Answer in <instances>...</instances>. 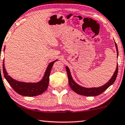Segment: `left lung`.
Returning <instances> with one entry per match:
<instances>
[{
  "label": "left lung",
  "instance_id": "left-lung-1",
  "mask_svg": "<svg viewBox=\"0 0 125 125\" xmlns=\"http://www.w3.org/2000/svg\"><path fill=\"white\" fill-rule=\"evenodd\" d=\"M115 48H116L117 57H118V48H117V44L115 42ZM116 67V69H115L113 76H112L111 78L110 79V80L108 81L106 83L103 85L102 86L99 87L86 88L84 87L80 86V85L78 84L77 83L73 80V78L72 77L71 73H70L69 68L67 66H66V70L67 72V74H68V77L69 84L70 88H71L75 93L79 94V95L87 96H97L103 93L104 91H105L110 86L113 84V83L115 82L117 76V74H118V64H117Z\"/></svg>",
  "mask_w": 125,
  "mask_h": 125
}]
</instances>
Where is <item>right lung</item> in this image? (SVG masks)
Listing matches in <instances>:
<instances>
[{
	"mask_svg": "<svg viewBox=\"0 0 125 125\" xmlns=\"http://www.w3.org/2000/svg\"><path fill=\"white\" fill-rule=\"evenodd\" d=\"M4 49L5 50V47ZM57 60L52 61L48 64L42 79L39 82L35 83L20 82L12 78L8 74L5 70L4 60L3 63V71L5 79L16 93L25 96H35L43 93L47 89L51 70L53 64Z\"/></svg>",
	"mask_w": 125,
	"mask_h": 125,
	"instance_id": "1",
	"label": "right lung"
}]
</instances>
